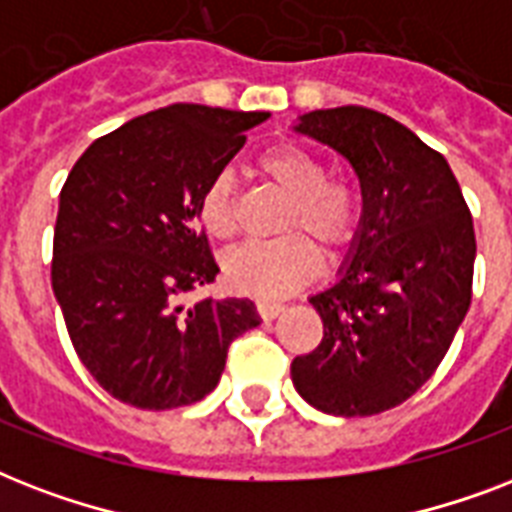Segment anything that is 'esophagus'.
Wrapping results in <instances>:
<instances>
[{
    "instance_id": "esophagus-1",
    "label": "esophagus",
    "mask_w": 512,
    "mask_h": 512,
    "mask_svg": "<svg viewBox=\"0 0 512 512\" xmlns=\"http://www.w3.org/2000/svg\"><path fill=\"white\" fill-rule=\"evenodd\" d=\"M281 311H284V305L281 303H268V300H260V303H257V313H260V319L263 321L276 319Z\"/></svg>"
}]
</instances>
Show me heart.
Wrapping results in <instances>:
<instances>
[{"label":"heart","instance_id":"1","mask_svg":"<svg viewBox=\"0 0 512 512\" xmlns=\"http://www.w3.org/2000/svg\"><path fill=\"white\" fill-rule=\"evenodd\" d=\"M257 167L289 199L279 228L289 236L236 249L225 257L223 273L225 284L239 295L279 300L295 295L319 273V252L309 238L329 257H340L353 247L361 204L350 185L329 180L327 164L297 143L265 148ZM199 223L217 241H231L239 231V191L228 170L215 172L201 188ZM300 232L309 238L300 237Z\"/></svg>","mask_w":512,"mask_h":512}]
</instances>
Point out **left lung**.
<instances>
[{"mask_svg":"<svg viewBox=\"0 0 512 512\" xmlns=\"http://www.w3.org/2000/svg\"><path fill=\"white\" fill-rule=\"evenodd\" d=\"M295 130L348 159L364 215L340 281L311 297L324 337L292 382L327 414L388 412L433 377L468 313L473 215L444 156L380 111L324 108Z\"/></svg>","mask_w":512,"mask_h":512,"instance_id":"left-lung-1","label":"left lung"}]
</instances>
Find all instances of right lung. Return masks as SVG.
Instances as JSON below:
<instances>
[{
  "label": "right lung",
  "instance_id": "right-lung-1",
  "mask_svg": "<svg viewBox=\"0 0 512 512\" xmlns=\"http://www.w3.org/2000/svg\"><path fill=\"white\" fill-rule=\"evenodd\" d=\"M265 111L175 103L92 143L60 191L52 292L84 369L122 404L164 412L215 390L228 345L260 324L247 297H183L220 273L201 188Z\"/></svg>",
  "mask_w": 512,
  "mask_h": 512
}]
</instances>
